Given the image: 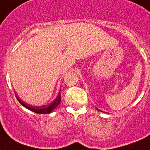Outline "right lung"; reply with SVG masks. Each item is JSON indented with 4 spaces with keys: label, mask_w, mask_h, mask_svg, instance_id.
<instances>
[{
    "label": "right lung",
    "mask_w": 150,
    "mask_h": 150,
    "mask_svg": "<svg viewBox=\"0 0 150 150\" xmlns=\"http://www.w3.org/2000/svg\"><path fill=\"white\" fill-rule=\"evenodd\" d=\"M15 95H16V93H15ZM16 98H17L19 102L21 103L24 108L31 110V111L37 113V114H50L59 104L60 101H61V94H60V92L59 93L56 99L53 101H52L50 104H46V105H42V106H33V105H30L29 104H26L23 100H21L17 95H16Z\"/></svg>",
    "instance_id": "1"
}]
</instances>
